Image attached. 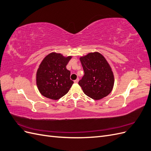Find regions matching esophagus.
<instances>
[{"mask_svg":"<svg viewBox=\"0 0 151 151\" xmlns=\"http://www.w3.org/2000/svg\"><path fill=\"white\" fill-rule=\"evenodd\" d=\"M79 79H76L74 82L75 83H78V82H79Z\"/></svg>","mask_w":151,"mask_h":151,"instance_id":"1","label":"esophagus"}]
</instances>
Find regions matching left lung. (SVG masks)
I'll return each instance as SVG.
<instances>
[{
    "label": "left lung",
    "instance_id": "1",
    "mask_svg": "<svg viewBox=\"0 0 151 151\" xmlns=\"http://www.w3.org/2000/svg\"><path fill=\"white\" fill-rule=\"evenodd\" d=\"M80 60L84 76L79 84L84 94L95 100L107 96L113 88L115 77L106 59L95 52L81 57Z\"/></svg>",
    "mask_w": 151,
    "mask_h": 151
}]
</instances>
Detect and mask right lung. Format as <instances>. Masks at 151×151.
Instances as JSON below:
<instances>
[{
    "mask_svg": "<svg viewBox=\"0 0 151 151\" xmlns=\"http://www.w3.org/2000/svg\"><path fill=\"white\" fill-rule=\"evenodd\" d=\"M72 56L52 52L45 57L36 72V86L41 94L47 98L57 100L65 95L72 87L70 72L66 65Z\"/></svg>",
    "mask_w": 151,
    "mask_h": 151,
    "instance_id": "right-lung-1",
    "label": "right lung"
}]
</instances>
